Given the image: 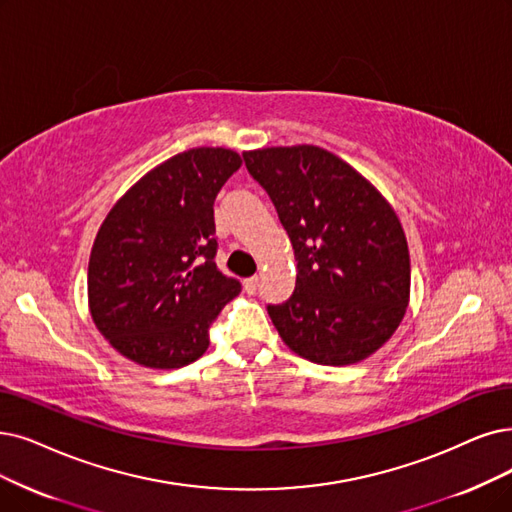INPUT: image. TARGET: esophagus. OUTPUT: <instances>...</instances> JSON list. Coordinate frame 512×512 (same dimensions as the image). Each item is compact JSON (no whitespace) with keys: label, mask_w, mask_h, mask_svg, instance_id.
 <instances>
[{"label":"esophagus","mask_w":512,"mask_h":512,"mask_svg":"<svg viewBox=\"0 0 512 512\" xmlns=\"http://www.w3.org/2000/svg\"><path fill=\"white\" fill-rule=\"evenodd\" d=\"M256 288H258V277H256V275H254V277H248V279H243V290H245V292L254 294Z\"/></svg>","instance_id":"esophagus-1"}]
</instances>
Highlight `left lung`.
<instances>
[{"instance_id":"1","label":"left lung","mask_w":512,"mask_h":512,"mask_svg":"<svg viewBox=\"0 0 512 512\" xmlns=\"http://www.w3.org/2000/svg\"><path fill=\"white\" fill-rule=\"evenodd\" d=\"M243 159L273 199L298 260L294 294L269 304L281 340L319 365L374 355L410 304V250L391 203L315 145L245 151Z\"/></svg>"}]
</instances>
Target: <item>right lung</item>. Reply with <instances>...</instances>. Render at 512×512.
<instances>
[{
  "label": "right lung",
  "mask_w": 512,
  "mask_h": 512,
  "mask_svg": "<svg viewBox=\"0 0 512 512\" xmlns=\"http://www.w3.org/2000/svg\"><path fill=\"white\" fill-rule=\"evenodd\" d=\"M241 163L224 147L178 153L134 182L102 220L88 309L119 355L174 370L208 351L210 323L241 290L214 262V199Z\"/></svg>",
  "instance_id": "add662e5"
}]
</instances>
